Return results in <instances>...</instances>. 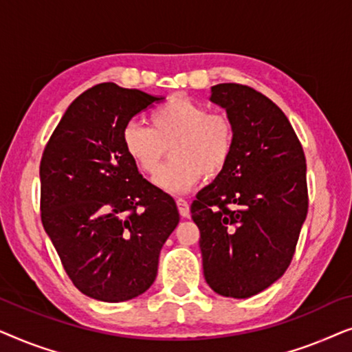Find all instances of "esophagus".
Returning <instances> with one entry per match:
<instances>
[{"instance_id":"obj_1","label":"esophagus","mask_w":352,"mask_h":352,"mask_svg":"<svg viewBox=\"0 0 352 352\" xmlns=\"http://www.w3.org/2000/svg\"><path fill=\"white\" fill-rule=\"evenodd\" d=\"M176 205H177V210H179V214L182 216V218H187L189 216V204L184 199H177L176 200Z\"/></svg>"}]
</instances>
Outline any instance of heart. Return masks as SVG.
<instances>
[{
	"mask_svg": "<svg viewBox=\"0 0 352 352\" xmlns=\"http://www.w3.org/2000/svg\"><path fill=\"white\" fill-rule=\"evenodd\" d=\"M152 128L131 122L123 128L126 155L139 170L153 175L155 184L170 194H184L201 177L214 179L229 165L234 151V123L228 115L211 113L208 107L184 96H173L151 115Z\"/></svg>",
	"mask_w": 352,
	"mask_h": 352,
	"instance_id": "b5f03b06",
	"label": "heart"
}]
</instances>
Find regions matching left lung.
Wrapping results in <instances>:
<instances>
[{
  "instance_id": "obj_1",
  "label": "left lung",
  "mask_w": 352,
  "mask_h": 352,
  "mask_svg": "<svg viewBox=\"0 0 352 352\" xmlns=\"http://www.w3.org/2000/svg\"><path fill=\"white\" fill-rule=\"evenodd\" d=\"M234 123L224 173L192 201L205 280L221 296L250 298L283 276L307 214L306 157L285 113L256 89L211 88Z\"/></svg>"
}]
</instances>
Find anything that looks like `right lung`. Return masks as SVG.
<instances>
[{
  "mask_svg": "<svg viewBox=\"0 0 352 352\" xmlns=\"http://www.w3.org/2000/svg\"><path fill=\"white\" fill-rule=\"evenodd\" d=\"M160 100L96 85L70 104L43 151V228L67 276L94 300L120 302L146 292L179 223L176 201L139 175L122 141L129 120Z\"/></svg>",
  "mask_w": 352,
  "mask_h": 352,
  "instance_id": "right-lung-1",
  "label": "right lung"
}]
</instances>
